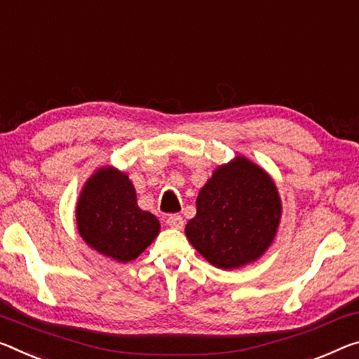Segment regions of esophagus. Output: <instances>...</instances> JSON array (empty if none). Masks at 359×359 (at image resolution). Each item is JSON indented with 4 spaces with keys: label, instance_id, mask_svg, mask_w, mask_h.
<instances>
[{
    "label": "esophagus",
    "instance_id": "obj_1",
    "mask_svg": "<svg viewBox=\"0 0 359 359\" xmlns=\"http://www.w3.org/2000/svg\"><path fill=\"white\" fill-rule=\"evenodd\" d=\"M166 225L170 226V229L180 230V229H184V219H182V215L172 214V215H169V217L166 219Z\"/></svg>",
    "mask_w": 359,
    "mask_h": 359
}]
</instances>
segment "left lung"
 Returning <instances> with one entry per match:
<instances>
[{
    "instance_id": "left-lung-1",
    "label": "left lung",
    "mask_w": 359,
    "mask_h": 359,
    "mask_svg": "<svg viewBox=\"0 0 359 359\" xmlns=\"http://www.w3.org/2000/svg\"><path fill=\"white\" fill-rule=\"evenodd\" d=\"M275 180L238 155L212 172L198 193L196 215L185 226L191 246L217 269L252 264L275 240L281 222Z\"/></svg>"
}]
</instances>
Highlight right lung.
<instances>
[{
	"mask_svg": "<svg viewBox=\"0 0 359 359\" xmlns=\"http://www.w3.org/2000/svg\"><path fill=\"white\" fill-rule=\"evenodd\" d=\"M76 225L88 246L121 264L137 259L161 229L155 215L137 206L128 174L113 166L99 168L83 185Z\"/></svg>",
	"mask_w": 359,
	"mask_h": 359,
	"instance_id": "right-lung-1",
	"label": "right lung"
}]
</instances>
